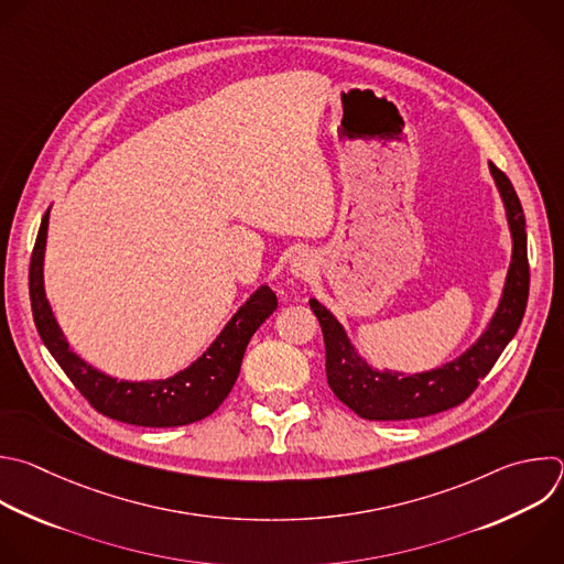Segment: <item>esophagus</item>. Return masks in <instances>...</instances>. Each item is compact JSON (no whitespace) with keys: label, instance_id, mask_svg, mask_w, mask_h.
Instances as JSON below:
<instances>
[{"label":"esophagus","instance_id":"34e87169","mask_svg":"<svg viewBox=\"0 0 564 564\" xmlns=\"http://www.w3.org/2000/svg\"><path fill=\"white\" fill-rule=\"evenodd\" d=\"M290 272L294 279L299 281H307L314 276L316 272V265H314V259L307 254V252H301L292 259V265H290Z\"/></svg>","mask_w":564,"mask_h":564}]
</instances>
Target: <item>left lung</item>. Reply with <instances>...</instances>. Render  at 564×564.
Instances as JSON below:
<instances>
[{"mask_svg":"<svg viewBox=\"0 0 564 564\" xmlns=\"http://www.w3.org/2000/svg\"><path fill=\"white\" fill-rule=\"evenodd\" d=\"M489 170L507 208L513 254L500 305L487 332L460 358L438 369L414 373V377H403L399 371H373L354 354L338 321L318 301H310V307L323 329L327 386L336 399L360 419L410 421L465 403L518 332L529 296L524 215L507 174L494 163H489Z\"/></svg>","mask_w":564,"mask_h":564,"instance_id":"obj_1","label":"left lung"}]
</instances>
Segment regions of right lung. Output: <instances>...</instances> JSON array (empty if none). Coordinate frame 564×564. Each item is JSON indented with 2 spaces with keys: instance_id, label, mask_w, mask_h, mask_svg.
<instances>
[{
  "instance_id": "obj_1",
  "label": "right lung",
  "mask_w": 564,
  "mask_h": 564,
  "mask_svg": "<svg viewBox=\"0 0 564 564\" xmlns=\"http://www.w3.org/2000/svg\"><path fill=\"white\" fill-rule=\"evenodd\" d=\"M48 213L42 219L29 270L31 307L37 332L79 394L104 416L139 427H181L210 416L232 392L246 347L276 310V294L263 285L232 316L219 338L191 367L165 381H117L70 351L44 294V248Z\"/></svg>"
}]
</instances>
